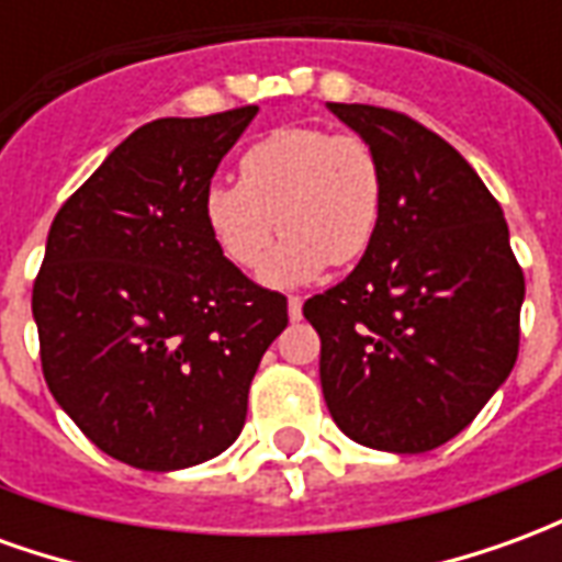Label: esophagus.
I'll list each match as a JSON object with an SVG mask.
<instances>
[{
  "label": "esophagus",
  "mask_w": 562,
  "mask_h": 562,
  "mask_svg": "<svg viewBox=\"0 0 562 562\" xmlns=\"http://www.w3.org/2000/svg\"><path fill=\"white\" fill-rule=\"evenodd\" d=\"M301 310H304V297L292 294V297H289V318H292V322H297V318H301Z\"/></svg>",
  "instance_id": "34e87169"
}]
</instances>
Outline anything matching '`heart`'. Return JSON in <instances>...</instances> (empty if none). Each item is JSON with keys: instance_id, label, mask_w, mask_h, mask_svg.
<instances>
[{"instance_id": "obj_1", "label": "heart", "mask_w": 562, "mask_h": 562, "mask_svg": "<svg viewBox=\"0 0 562 562\" xmlns=\"http://www.w3.org/2000/svg\"><path fill=\"white\" fill-rule=\"evenodd\" d=\"M237 173L240 183H210L201 198L210 240L237 270L261 268L277 228L282 240L265 268L273 285L355 265L376 240L385 171L361 135L273 128L240 156Z\"/></svg>"}]
</instances>
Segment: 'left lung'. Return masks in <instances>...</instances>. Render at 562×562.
I'll list each match as a JSON object with an SVG mask.
<instances>
[{
  "label": "left lung",
  "mask_w": 562,
  "mask_h": 562,
  "mask_svg": "<svg viewBox=\"0 0 562 562\" xmlns=\"http://www.w3.org/2000/svg\"><path fill=\"white\" fill-rule=\"evenodd\" d=\"M328 108L376 149L385 207L358 268L304 304L322 394L355 442L430 451L518 361L524 270L503 207L448 140L389 108Z\"/></svg>",
  "instance_id": "left-lung-1"
}]
</instances>
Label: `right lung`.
Listing matches in <instances>:
<instances>
[{"instance_id":"obj_1","label":"right lung","mask_w":562,"mask_h":562,"mask_svg":"<svg viewBox=\"0 0 562 562\" xmlns=\"http://www.w3.org/2000/svg\"><path fill=\"white\" fill-rule=\"evenodd\" d=\"M258 114L165 116L132 132L56 213L32 316L56 403L92 446L171 472L240 436L261 355L289 325L210 240L201 198Z\"/></svg>"}]
</instances>
